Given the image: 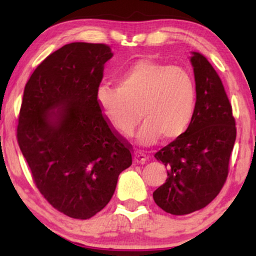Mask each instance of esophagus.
Segmentation results:
<instances>
[{
  "instance_id": "34e87169",
  "label": "esophagus",
  "mask_w": 256,
  "mask_h": 256,
  "mask_svg": "<svg viewBox=\"0 0 256 256\" xmlns=\"http://www.w3.org/2000/svg\"><path fill=\"white\" fill-rule=\"evenodd\" d=\"M134 162H140V164H144L146 160V155L144 152H140V150H134Z\"/></svg>"
}]
</instances>
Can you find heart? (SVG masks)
<instances>
[{
	"label": "heart",
	"instance_id": "heart-1",
	"mask_svg": "<svg viewBox=\"0 0 256 256\" xmlns=\"http://www.w3.org/2000/svg\"><path fill=\"white\" fill-rule=\"evenodd\" d=\"M96 101L116 134L128 136L143 119L137 140L152 144L158 137L174 140L192 122L196 102L195 82L183 67L138 60L116 78V88L101 85Z\"/></svg>",
	"mask_w": 256,
	"mask_h": 256
}]
</instances>
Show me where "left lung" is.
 <instances>
[{"instance_id":"1","label":"left lung","mask_w":256,"mask_h":256,"mask_svg":"<svg viewBox=\"0 0 256 256\" xmlns=\"http://www.w3.org/2000/svg\"><path fill=\"white\" fill-rule=\"evenodd\" d=\"M196 104L186 131L154 156L167 167L166 182L154 192L155 204L173 216L201 210L224 186L236 122L222 79L210 61L192 52Z\"/></svg>"}]
</instances>
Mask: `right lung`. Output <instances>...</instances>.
Here are the masks:
<instances>
[{"label":"right lung","mask_w":256,"mask_h":256,"mask_svg":"<svg viewBox=\"0 0 256 256\" xmlns=\"http://www.w3.org/2000/svg\"><path fill=\"white\" fill-rule=\"evenodd\" d=\"M104 43L64 46L37 66L25 85L16 138L43 198L74 219L102 210L118 177L131 166V144L106 120L96 101Z\"/></svg>","instance_id":"add662e5"}]
</instances>
